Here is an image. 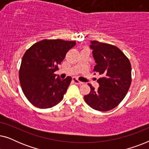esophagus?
I'll return each mask as SVG.
<instances>
[{
  "label": "esophagus",
  "mask_w": 149,
  "mask_h": 149,
  "mask_svg": "<svg viewBox=\"0 0 149 149\" xmlns=\"http://www.w3.org/2000/svg\"><path fill=\"white\" fill-rule=\"evenodd\" d=\"M72 80H73V81H74V82L76 83V84H78V85H81V84H83V82H81V81H79L78 79H77L76 77H73L72 78Z\"/></svg>",
  "instance_id": "obj_1"
}]
</instances>
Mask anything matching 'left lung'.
Masks as SVG:
<instances>
[{
    "label": "left lung",
    "mask_w": 149,
    "mask_h": 149,
    "mask_svg": "<svg viewBox=\"0 0 149 149\" xmlns=\"http://www.w3.org/2000/svg\"><path fill=\"white\" fill-rule=\"evenodd\" d=\"M91 49L96 65L93 71L101 75L95 89L84 96L87 104L99 111H108L120 104L127 94L132 83V66L129 59L117 47L92 40Z\"/></svg>",
    "instance_id": "obj_1"
}]
</instances>
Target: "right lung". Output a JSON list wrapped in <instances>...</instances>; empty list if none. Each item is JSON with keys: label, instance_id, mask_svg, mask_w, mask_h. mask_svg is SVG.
I'll use <instances>...</instances> for the list:
<instances>
[{"label": "right lung", "instance_id": "add662e5", "mask_svg": "<svg viewBox=\"0 0 149 149\" xmlns=\"http://www.w3.org/2000/svg\"><path fill=\"white\" fill-rule=\"evenodd\" d=\"M76 42L44 39L36 42L24 54L19 71L20 85L26 98L39 109L52 108L64 97L72 81L56 78L55 71Z\"/></svg>", "mask_w": 149, "mask_h": 149}]
</instances>
